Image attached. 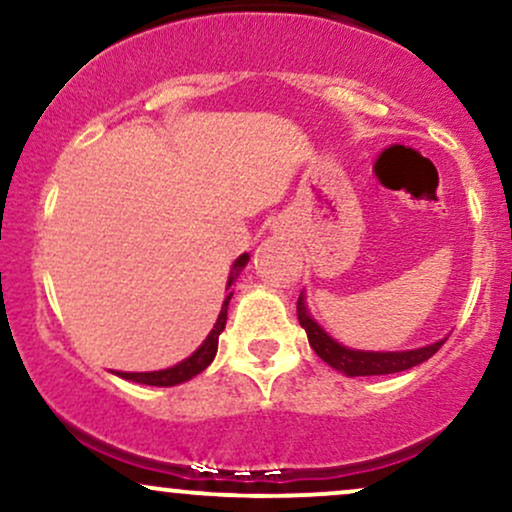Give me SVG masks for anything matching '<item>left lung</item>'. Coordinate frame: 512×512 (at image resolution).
<instances>
[{
	"mask_svg": "<svg viewBox=\"0 0 512 512\" xmlns=\"http://www.w3.org/2000/svg\"><path fill=\"white\" fill-rule=\"evenodd\" d=\"M298 310V322L305 327L308 332V342L313 346V351L327 366L342 370L346 375H387V373H399V370H409L419 363H424L431 358L436 351L443 346V342H436L431 346H424V349H414V351H354L346 349V346L337 344L332 337H327L325 332L320 330V325L308 315L305 310L303 296L298 298L296 303Z\"/></svg>",
	"mask_w": 512,
	"mask_h": 512,
	"instance_id": "left-lung-1",
	"label": "left lung"
}]
</instances>
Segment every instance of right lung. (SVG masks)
<instances>
[{
	"mask_svg": "<svg viewBox=\"0 0 512 512\" xmlns=\"http://www.w3.org/2000/svg\"><path fill=\"white\" fill-rule=\"evenodd\" d=\"M245 264H248V255H240L238 262L233 264V267H236V272H240V267H245ZM231 284H233V276L228 279V286H231ZM231 296H233V293H228L226 301H223L219 320H216L214 330H211L209 337L204 339V344L199 346V349L190 358H185V361L178 363V366L166 368V370H154V373H117V375H120V378H125V380H134V383L156 385V387L180 385V383H185V380L195 378L197 373H202V370L207 368L211 361H214L216 349H219V334L223 332V327H226L228 301H231Z\"/></svg>",
	"mask_w": 512,
	"mask_h": 512,
	"instance_id": "1",
	"label": "right lung"
}]
</instances>
